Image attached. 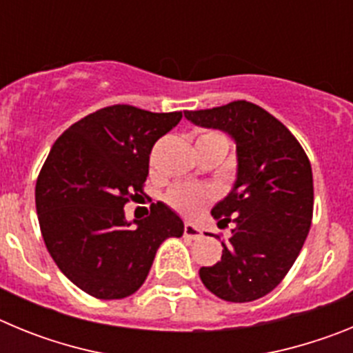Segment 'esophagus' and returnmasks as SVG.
Returning a JSON list of instances; mask_svg holds the SVG:
<instances>
[{
	"mask_svg": "<svg viewBox=\"0 0 353 353\" xmlns=\"http://www.w3.org/2000/svg\"><path fill=\"white\" fill-rule=\"evenodd\" d=\"M183 235H185L187 239L196 240V239H201V236H203V232H201L198 226H194L192 223H185L183 224Z\"/></svg>",
	"mask_w": 353,
	"mask_h": 353,
	"instance_id": "1",
	"label": "esophagus"
}]
</instances>
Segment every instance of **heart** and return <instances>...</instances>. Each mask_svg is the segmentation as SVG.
I'll return each instance as SVG.
<instances>
[{"mask_svg":"<svg viewBox=\"0 0 353 353\" xmlns=\"http://www.w3.org/2000/svg\"><path fill=\"white\" fill-rule=\"evenodd\" d=\"M198 143L205 145H223L228 148V138L217 130H205L199 134ZM214 198V192L207 187L194 185V183H179L171 187L166 194V203L176 212L187 217H194L203 210Z\"/></svg>","mask_w":353,"mask_h":353,"instance_id":"heart-1","label":"heart"}]
</instances>
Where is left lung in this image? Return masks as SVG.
<instances>
[{
    "label": "left lung",
    "mask_w": 353,
    "mask_h": 353,
    "mask_svg": "<svg viewBox=\"0 0 353 353\" xmlns=\"http://www.w3.org/2000/svg\"><path fill=\"white\" fill-rule=\"evenodd\" d=\"M194 125L221 129L236 143V180L212 208L217 226L232 223L223 256L199 277L228 302L272 292L297 260L313 219V173L301 143L281 121L248 101L185 111Z\"/></svg>",
    "instance_id": "left-lung-1"
}]
</instances>
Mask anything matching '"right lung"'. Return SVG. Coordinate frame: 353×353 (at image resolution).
Listing matches in <instances>:
<instances>
[{
    "label": "right lung",
    "instance_id": "1",
    "mask_svg": "<svg viewBox=\"0 0 353 353\" xmlns=\"http://www.w3.org/2000/svg\"><path fill=\"white\" fill-rule=\"evenodd\" d=\"M180 120L182 111L109 105L68 127L43 162L35 187L43 242L58 269L92 297L138 292L159 245L183 235L182 219L161 201L132 223L123 210L143 192L155 141Z\"/></svg>",
    "mask_w": 353,
    "mask_h": 353
}]
</instances>
